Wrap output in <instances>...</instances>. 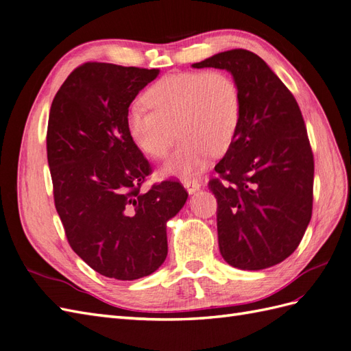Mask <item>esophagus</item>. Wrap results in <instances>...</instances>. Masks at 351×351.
<instances>
[{"instance_id":"1","label":"esophagus","mask_w":351,"mask_h":351,"mask_svg":"<svg viewBox=\"0 0 351 351\" xmlns=\"http://www.w3.org/2000/svg\"><path fill=\"white\" fill-rule=\"evenodd\" d=\"M183 186L187 189L189 193H193V192L197 191L199 187H201V183H199L196 178H184L183 180Z\"/></svg>"}]
</instances>
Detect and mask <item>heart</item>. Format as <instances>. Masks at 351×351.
<instances>
[{
  "instance_id": "b5f03b06",
  "label": "heart",
  "mask_w": 351,
  "mask_h": 351,
  "mask_svg": "<svg viewBox=\"0 0 351 351\" xmlns=\"http://www.w3.org/2000/svg\"><path fill=\"white\" fill-rule=\"evenodd\" d=\"M146 103L127 112L128 134L141 152L165 158L178 136L183 138L160 174L192 176L210 154L229 149L241 118L238 82L221 69L182 72L160 78L146 93Z\"/></svg>"
}]
</instances>
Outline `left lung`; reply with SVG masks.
<instances>
[{"mask_svg": "<svg viewBox=\"0 0 351 351\" xmlns=\"http://www.w3.org/2000/svg\"><path fill=\"white\" fill-rule=\"evenodd\" d=\"M192 66L227 69L241 93L238 130L208 182L220 252L242 270L271 267L298 248L313 211L315 159L300 106L252 51H223Z\"/></svg>", "mask_w": 351, "mask_h": 351, "instance_id": "left-lung-1", "label": "left lung"}]
</instances>
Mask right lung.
I'll list each match as a JSON object with an SVG mask.
<instances>
[{"instance_id":"1","label":"right lung","mask_w":351,"mask_h":351,"mask_svg":"<svg viewBox=\"0 0 351 351\" xmlns=\"http://www.w3.org/2000/svg\"><path fill=\"white\" fill-rule=\"evenodd\" d=\"M158 69L87 62L66 78L47 127L54 205L71 248L106 278L134 280L167 258V221L187 192L178 180L141 184L152 174L127 130V112Z\"/></svg>"}]
</instances>
